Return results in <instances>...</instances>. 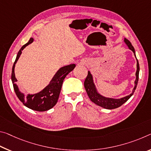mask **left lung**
Segmentation results:
<instances>
[{
  "instance_id": "left-lung-1",
  "label": "left lung",
  "mask_w": 151,
  "mask_h": 151,
  "mask_svg": "<svg viewBox=\"0 0 151 151\" xmlns=\"http://www.w3.org/2000/svg\"><path fill=\"white\" fill-rule=\"evenodd\" d=\"M124 42L128 45L129 49L131 50L132 51L134 52V56L136 57L135 54V50L132 45L127 39H124ZM136 60H137V70H136V81H135V86L134 87V89L132 91V93H131L130 95H128V96H126L123 98H121V99H112V98H107L105 97H103L99 93H97L96 88H95V86L93 83V76L90 73L89 71H88V75L86 77L85 82H84V86L85 88L86 91L88 95V97L91 99V101H93L94 104H95L97 106H101L104 107L105 109H116L118 108V107H120L122 105H123L124 103L126 102L128 100L130 99V97L134 94V93L136 88L137 87L138 81V75H139V70H140V67H139V63H138V61L137 58H136Z\"/></svg>"
}]
</instances>
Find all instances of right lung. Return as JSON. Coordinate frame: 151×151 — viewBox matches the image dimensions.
Segmentation results:
<instances>
[{"label": "right lung", "instance_id": "1", "mask_svg": "<svg viewBox=\"0 0 151 151\" xmlns=\"http://www.w3.org/2000/svg\"><path fill=\"white\" fill-rule=\"evenodd\" d=\"M33 41V39L32 37H31L27 44L23 45L19 50V51L17 55L16 60L13 66V68H12L11 80L12 82H13V88L17 96L19 98V99L23 103L24 106L27 107L28 108L35 110V111H45L52 108L56 104L60 95V93L63 81L66 75L75 68L76 65L75 64H72L70 65L62 67L56 73V75L54 76V77L52 78L50 84L45 88H44L42 91L34 95L28 94L25 96V95L21 93L19 91L17 85H16L17 80L15 78V66L19 58L20 57V55L22 53L21 51L27 45L32 43Z\"/></svg>", "mask_w": 151, "mask_h": 151}]
</instances>
